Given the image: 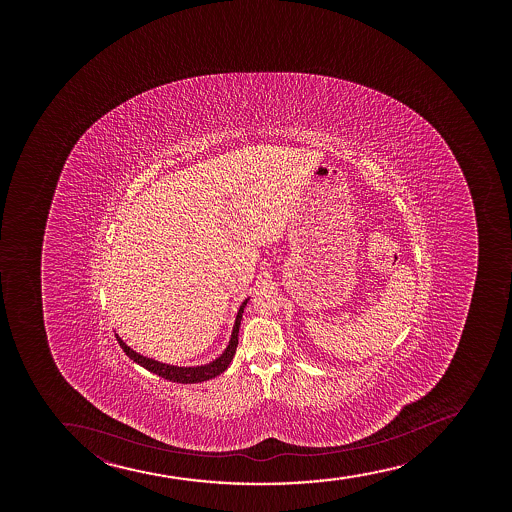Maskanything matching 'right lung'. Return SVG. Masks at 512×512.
I'll list each match as a JSON object with an SVG mask.
<instances>
[{
  "label": "right lung",
  "instance_id": "right-lung-1",
  "mask_svg": "<svg viewBox=\"0 0 512 512\" xmlns=\"http://www.w3.org/2000/svg\"><path fill=\"white\" fill-rule=\"evenodd\" d=\"M247 300L242 302L241 309L237 312V318H235L234 329H232V336H230V343L227 350H225L217 360H213L212 364L200 365V367H176V365L162 364L157 360L147 359L140 353L133 352L126 343H124L118 336L119 347L123 348L124 353L130 357L133 362L140 364L141 367H145L147 371L157 374L159 377H164L167 381L181 382V384H194V382L208 381L217 377L218 374L229 367L230 362L234 359L235 348L239 345V328H241L242 312L246 307Z\"/></svg>",
  "mask_w": 512,
  "mask_h": 512
}]
</instances>
